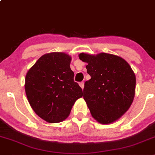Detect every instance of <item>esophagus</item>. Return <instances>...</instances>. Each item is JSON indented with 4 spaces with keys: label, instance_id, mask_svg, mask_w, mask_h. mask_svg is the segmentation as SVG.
<instances>
[{
    "label": "esophagus",
    "instance_id": "34e87169",
    "mask_svg": "<svg viewBox=\"0 0 155 155\" xmlns=\"http://www.w3.org/2000/svg\"><path fill=\"white\" fill-rule=\"evenodd\" d=\"M79 85H80V87H81V89H82V90H83L84 86V83L83 81H82V82H80L79 83Z\"/></svg>",
    "mask_w": 155,
    "mask_h": 155
}]
</instances>
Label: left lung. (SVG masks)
Here are the masks:
<instances>
[{
  "instance_id": "1",
  "label": "left lung",
  "mask_w": 155,
  "mask_h": 155,
  "mask_svg": "<svg viewBox=\"0 0 155 155\" xmlns=\"http://www.w3.org/2000/svg\"><path fill=\"white\" fill-rule=\"evenodd\" d=\"M87 63L91 79L84 87V99L92 116L101 124H110L120 118L132 104L136 89V76L124 59L101 53L79 54Z\"/></svg>"
}]
</instances>
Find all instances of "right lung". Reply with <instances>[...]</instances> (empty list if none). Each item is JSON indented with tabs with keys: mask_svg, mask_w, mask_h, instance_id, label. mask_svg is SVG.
I'll return each mask as SVG.
<instances>
[{
	"mask_svg": "<svg viewBox=\"0 0 155 155\" xmlns=\"http://www.w3.org/2000/svg\"><path fill=\"white\" fill-rule=\"evenodd\" d=\"M71 60L63 52L46 54L26 74L25 88L30 105L38 117L50 123L65 120L75 101L83 95L74 81Z\"/></svg>",
	"mask_w": 155,
	"mask_h": 155,
	"instance_id": "1",
	"label": "right lung"
}]
</instances>
